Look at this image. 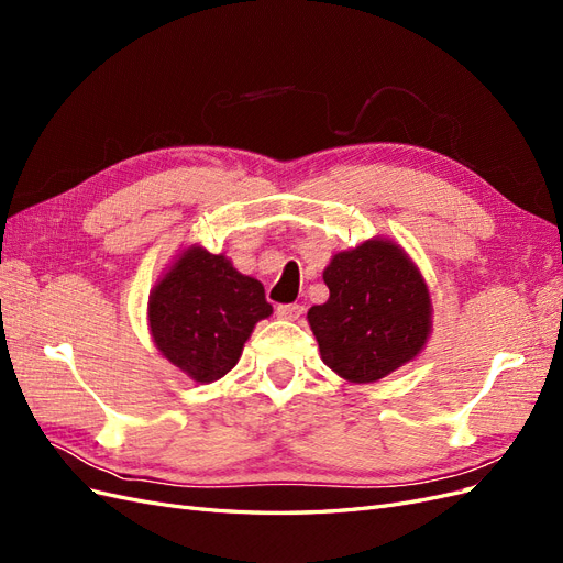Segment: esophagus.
Segmentation results:
<instances>
[{
	"label": "esophagus",
	"mask_w": 563,
	"mask_h": 563,
	"mask_svg": "<svg viewBox=\"0 0 563 563\" xmlns=\"http://www.w3.org/2000/svg\"><path fill=\"white\" fill-rule=\"evenodd\" d=\"M302 305H298V302H294V305H279L277 308V317L279 319H286V321H296V319H300L302 317Z\"/></svg>",
	"instance_id": "1"
}]
</instances>
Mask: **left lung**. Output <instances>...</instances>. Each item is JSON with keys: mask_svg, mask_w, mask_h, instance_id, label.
Listing matches in <instances>:
<instances>
[{"mask_svg": "<svg viewBox=\"0 0 563 563\" xmlns=\"http://www.w3.org/2000/svg\"><path fill=\"white\" fill-rule=\"evenodd\" d=\"M329 300L308 323L321 362L350 383H376L413 362L432 333V298L397 242L373 236L335 253L323 269Z\"/></svg>", "mask_w": 563, "mask_h": 563, "instance_id": "8db88e82", "label": "left lung"}]
</instances>
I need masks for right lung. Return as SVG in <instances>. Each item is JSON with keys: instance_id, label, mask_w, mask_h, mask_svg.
Masks as SVG:
<instances>
[{"instance_id": "right-lung-1", "label": "right lung", "mask_w": 563, "mask_h": 563, "mask_svg": "<svg viewBox=\"0 0 563 563\" xmlns=\"http://www.w3.org/2000/svg\"><path fill=\"white\" fill-rule=\"evenodd\" d=\"M272 314L263 284L225 253L185 246L150 291L147 327L164 360L195 383L223 378L240 362L255 323Z\"/></svg>"}]
</instances>
